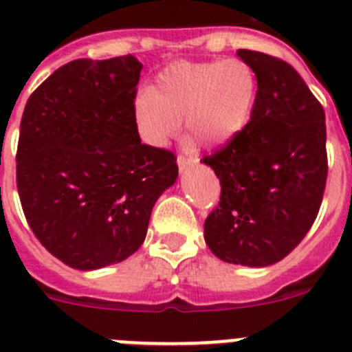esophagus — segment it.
I'll return each mask as SVG.
<instances>
[{
    "label": "esophagus",
    "instance_id": "obj_1",
    "mask_svg": "<svg viewBox=\"0 0 352 352\" xmlns=\"http://www.w3.org/2000/svg\"><path fill=\"white\" fill-rule=\"evenodd\" d=\"M193 163H195L193 159L184 157V155H179V157H177V164H179V170H180V172H186L188 168L193 166Z\"/></svg>",
    "mask_w": 352,
    "mask_h": 352
}]
</instances>
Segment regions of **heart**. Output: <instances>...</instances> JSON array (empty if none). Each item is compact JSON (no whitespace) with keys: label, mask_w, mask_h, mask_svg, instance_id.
Segmentation results:
<instances>
[{"label":"heart","mask_w":352,"mask_h":352,"mask_svg":"<svg viewBox=\"0 0 352 352\" xmlns=\"http://www.w3.org/2000/svg\"><path fill=\"white\" fill-rule=\"evenodd\" d=\"M258 97V78L243 60L179 62L161 70L136 97L133 118L140 138L161 148L180 131L206 146H221L248 125Z\"/></svg>","instance_id":"b5f03b06"}]
</instances>
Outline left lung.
<instances>
[{"label": "left lung", "instance_id": "left-lung-1", "mask_svg": "<svg viewBox=\"0 0 352 352\" xmlns=\"http://www.w3.org/2000/svg\"><path fill=\"white\" fill-rule=\"evenodd\" d=\"M237 56L256 72L258 97L248 125L201 159L221 182L204 237L223 262L265 267L285 258L316 221L328 175L326 117L289 63L248 49Z\"/></svg>", "mask_w": 352, "mask_h": 352}]
</instances>
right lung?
Here are the masks:
<instances>
[{
  "mask_svg": "<svg viewBox=\"0 0 352 352\" xmlns=\"http://www.w3.org/2000/svg\"><path fill=\"white\" fill-rule=\"evenodd\" d=\"M142 67L133 54L74 60L24 108L17 146L24 216L42 246L79 271L138 252L155 201L179 177L175 155L142 143L134 125Z\"/></svg>",
  "mask_w": 352,
  "mask_h": 352,
  "instance_id": "right-lung-1",
  "label": "right lung"
}]
</instances>
